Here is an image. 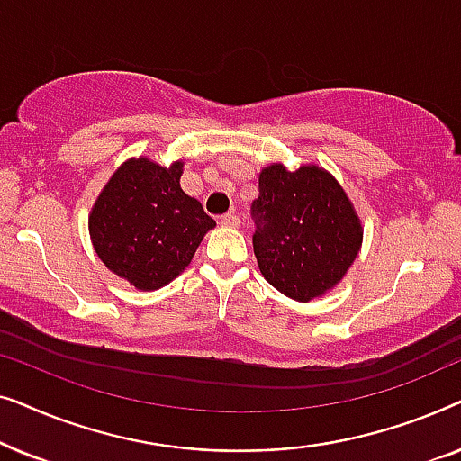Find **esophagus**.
Segmentation results:
<instances>
[{"mask_svg": "<svg viewBox=\"0 0 461 461\" xmlns=\"http://www.w3.org/2000/svg\"><path fill=\"white\" fill-rule=\"evenodd\" d=\"M218 224L220 226H229V229H237V226L241 222H239V216H235V213H224V216H220Z\"/></svg>", "mask_w": 461, "mask_h": 461, "instance_id": "esophagus-1", "label": "esophagus"}]
</instances>
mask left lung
Here are the masks:
<instances>
[{"label":"left lung","mask_w":461,"mask_h":461,"mask_svg":"<svg viewBox=\"0 0 461 461\" xmlns=\"http://www.w3.org/2000/svg\"><path fill=\"white\" fill-rule=\"evenodd\" d=\"M251 203L254 254L270 285L308 302L344 279L363 243V226L344 188L319 166L295 172L273 163Z\"/></svg>","instance_id":"left-lung-1"}]
</instances>
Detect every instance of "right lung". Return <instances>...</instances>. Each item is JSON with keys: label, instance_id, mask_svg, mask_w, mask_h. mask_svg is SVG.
Segmentation results:
<instances>
[{"label": "right lung", "instance_id": "add662e5", "mask_svg": "<svg viewBox=\"0 0 461 461\" xmlns=\"http://www.w3.org/2000/svg\"><path fill=\"white\" fill-rule=\"evenodd\" d=\"M182 166L128 159L100 191L87 220L104 267L142 292L174 281L216 226L199 201L180 188Z\"/></svg>", "mask_w": 461, "mask_h": 461}]
</instances>
